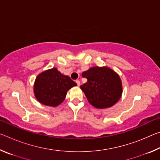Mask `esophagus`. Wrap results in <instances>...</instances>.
Instances as JSON below:
<instances>
[{"label":"esophagus","instance_id":"obj_1","mask_svg":"<svg viewBox=\"0 0 160 160\" xmlns=\"http://www.w3.org/2000/svg\"><path fill=\"white\" fill-rule=\"evenodd\" d=\"M75 82H76L78 86H80V80H78L75 81Z\"/></svg>","mask_w":160,"mask_h":160}]
</instances>
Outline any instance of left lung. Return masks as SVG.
Segmentation results:
<instances>
[{
  "mask_svg": "<svg viewBox=\"0 0 160 160\" xmlns=\"http://www.w3.org/2000/svg\"><path fill=\"white\" fill-rule=\"evenodd\" d=\"M88 82L80 86L90 104L97 109L114 105L122 94V83L116 72L108 67H93L82 73Z\"/></svg>",
  "mask_w": 160,
  "mask_h": 160,
  "instance_id": "left-lung-1",
  "label": "left lung"
}]
</instances>
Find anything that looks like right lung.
Masks as SVG:
<instances>
[{"label": "right lung", "mask_w": 160, "mask_h": 160, "mask_svg": "<svg viewBox=\"0 0 160 160\" xmlns=\"http://www.w3.org/2000/svg\"><path fill=\"white\" fill-rule=\"evenodd\" d=\"M77 84L67 75L53 68L42 72L37 77L34 85L36 99L42 104L57 107L66 98L67 92Z\"/></svg>", "instance_id": "obj_1"}]
</instances>
